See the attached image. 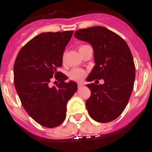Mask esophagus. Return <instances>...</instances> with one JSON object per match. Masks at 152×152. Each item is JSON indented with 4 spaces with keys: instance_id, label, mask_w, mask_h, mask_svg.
Returning a JSON list of instances; mask_svg holds the SVG:
<instances>
[{
    "instance_id": "obj_1",
    "label": "esophagus",
    "mask_w": 152,
    "mask_h": 152,
    "mask_svg": "<svg viewBox=\"0 0 152 152\" xmlns=\"http://www.w3.org/2000/svg\"><path fill=\"white\" fill-rule=\"evenodd\" d=\"M82 87H83V84H81V83H78V84H77V88H78V89L81 88Z\"/></svg>"
}]
</instances>
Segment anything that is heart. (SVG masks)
Segmentation results:
<instances>
[{
    "instance_id": "b5f03b06",
    "label": "heart",
    "mask_w": 152,
    "mask_h": 152,
    "mask_svg": "<svg viewBox=\"0 0 152 152\" xmlns=\"http://www.w3.org/2000/svg\"><path fill=\"white\" fill-rule=\"evenodd\" d=\"M64 58H65V56H64H64H63V61L64 60ZM85 71H84L83 69H80V68H74V69L71 70L69 72V73H68V77L72 79V80H82V79L85 77Z\"/></svg>"
}]
</instances>
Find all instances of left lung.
I'll use <instances>...</instances> for the list:
<instances>
[{
  "instance_id": "1",
  "label": "left lung",
  "mask_w": 152,
  "mask_h": 152,
  "mask_svg": "<svg viewBox=\"0 0 152 152\" xmlns=\"http://www.w3.org/2000/svg\"><path fill=\"white\" fill-rule=\"evenodd\" d=\"M75 36L94 49L95 65L87 81L104 80L86 85L91 92L86 101L88 113L99 123L113 121L123 112L133 88L135 67L131 51L122 37L103 26L78 29Z\"/></svg>"
}]
</instances>
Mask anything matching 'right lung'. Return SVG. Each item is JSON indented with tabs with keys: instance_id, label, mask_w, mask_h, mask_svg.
Wrapping results in <instances>:
<instances>
[{
	"instance_id": "add662e5",
	"label": "right lung",
	"mask_w": 152,
	"mask_h": 152,
	"mask_svg": "<svg viewBox=\"0 0 152 152\" xmlns=\"http://www.w3.org/2000/svg\"><path fill=\"white\" fill-rule=\"evenodd\" d=\"M73 33L37 35L20 49L13 65L14 86L23 107L36 123L47 128L64 122L67 103L77 90V83H66L68 77L57 71L62 65L63 53ZM54 76L61 81L57 88H50Z\"/></svg>"
}]
</instances>
